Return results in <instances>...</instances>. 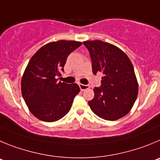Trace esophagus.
<instances>
[{
  "mask_svg": "<svg viewBox=\"0 0 160 160\" xmlns=\"http://www.w3.org/2000/svg\"><path fill=\"white\" fill-rule=\"evenodd\" d=\"M79 87H80V90L81 91H84V90H86V89H88L89 88V85H86V84H82V83H80V84H79Z\"/></svg>",
  "mask_w": 160,
  "mask_h": 160,
  "instance_id": "esophagus-1",
  "label": "esophagus"
}]
</instances>
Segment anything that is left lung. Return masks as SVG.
Returning a JSON list of instances; mask_svg holds the SVG:
<instances>
[{
  "label": "left lung",
  "mask_w": 160,
  "mask_h": 160,
  "mask_svg": "<svg viewBox=\"0 0 160 160\" xmlns=\"http://www.w3.org/2000/svg\"><path fill=\"white\" fill-rule=\"evenodd\" d=\"M90 53L92 72H102L101 86L88 101L96 116L116 120L126 116L138 96V82L128 57L116 46L101 41H83Z\"/></svg>",
  "instance_id": "8db88e82"
}]
</instances>
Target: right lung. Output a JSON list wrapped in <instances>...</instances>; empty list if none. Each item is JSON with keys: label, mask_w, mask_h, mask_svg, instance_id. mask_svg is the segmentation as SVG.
Listing matches in <instances>:
<instances>
[{"label": "right lung", "mask_w": 160, "mask_h": 160, "mask_svg": "<svg viewBox=\"0 0 160 160\" xmlns=\"http://www.w3.org/2000/svg\"><path fill=\"white\" fill-rule=\"evenodd\" d=\"M80 41H53L41 47L30 59L21 79V93L30 112L44 122L57 121L71 109L80 92L77 83L57 81L72 52Z\"/></svg>", "instance_id": "obj_1"}]
</instances>
